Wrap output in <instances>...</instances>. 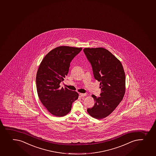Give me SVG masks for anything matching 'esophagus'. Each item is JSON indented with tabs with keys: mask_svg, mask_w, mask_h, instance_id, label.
I'll return each instance as SVG.
<instances>
[{
	"mask_svg": "<svg viewBox=\"0 0 156 156\" xmlns=\"http://www.w3.org/2000/svg\"><path fill=\"white\" fill-rule=\"evenodd\" d=\"M79 95H80V96L81 97H84L86 96V94L80 93L79 94Z\"/></svg>",
	"mask_w": 156,
	"mask_h": 156,
	"instance_id": "esophagus-1",
	"label": "esophagus"
}]
</instances>
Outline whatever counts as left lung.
<instances>
[{"mask_svg": "<svg viewBox=\"0 0 156 156\" xmlns=\"http://www.w3.org/2000/svg\"><path fill=\"white\" fill-rule=\"evenodd\" d=\"M83 51L92 64L95 79L100 82L101 91L99 97L92 95L95 105L87 112L95 119H103L114 111L123 98L125 72L120 61L105 48H87Z\"/></svg>", "mask_w": 156, "mask_h": 156, "instance_id": "1", "label": "left lung"}]
</instances>
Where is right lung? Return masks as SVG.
I'll return each instance as SVG.
<instances>
[{
	"label": "right lung",
	"instance_id": "obj_1",
	"mask_svg": "<svg viewBox=\"0 0 156 156\" xmlns=\"http://www.w3.org/2000/svg\"><path fill=\"white\" fill-rule=\"evenodd\" d=\"M82 48L60 46L51 50L40 63L36 75L37 94L42 104L56 117L66 116L73 102L78 98L77 92L60 83L67 76L71 61Z\"/></svg>",
	"mask_w": 156,
	"mask_h": 156
}]
</instances>
